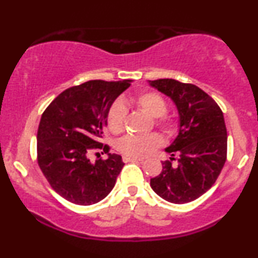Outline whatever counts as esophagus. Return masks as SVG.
<instances>
[{"label": "esophagus", "mask_w": 258, "mask_h": 258, "mask_svg": "<svg viewBox=\"0 0 258 258\" xmlns=\"http://www.w3.org/2000/svg\"><path fill=\"white\" fill-rule=\"evenodd\" d=\"M125 162H143L144 159H138V158H130V156H125L123 158Z\"/></svg>", "instance_id": "esophagus-1"}]
</instances>
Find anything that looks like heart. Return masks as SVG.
Instances as JSON below:
<instances>
[{"mask_svg": "<svg viewBox=\"0 0 258 258\" xmlns=\"http://www.w3.org/2000/svg\"><path fill=\"white\" fill-rule=\"evenodd\" d=\"M136 105L141 110L147 112L149 116L156 117V123L165 131L172 130V122L165 116L167 110V104L165 99L155 92H143L135 98ZM127 110L122 103H115L108 112V128L114 135L123 131L125 127ZM162 139L156 133H150L147 136H125L120 139L119 150L123 155L130 158H143L149 155L156 148L161 146Z\"/></svg>", "mask_w": 258, "mask_h": 258, "instance_id": "obj_1", "label": "heart"}]
</instances>
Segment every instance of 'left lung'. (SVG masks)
<instances>
[{
	"mask_svg": "<svg viewBox=\"0 0 258 258\" xmlns=\"http://www.w3.org/2000/svg\"><path fill=\"white\" fill-rule=\"evenodd\" d=\"M170 97L179 116L178 135L166 152L162 171L150 179V186L168 203H190L206 193L220 176L227 159V128L223 112L198 86L173 79L148 81ZM178 155L173 165L174 155Z\"/></svg>",
	"mask_w": 258,
	"mask_h": 258,
	"instance_id": "obj_1",
	"label": "left lung"
}]
</instances>
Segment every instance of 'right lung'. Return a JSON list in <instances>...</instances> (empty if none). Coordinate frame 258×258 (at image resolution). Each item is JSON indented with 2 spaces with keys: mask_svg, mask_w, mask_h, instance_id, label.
<instances>
[{
  "mask_svg": "<svg viewBox=\"0 0 258 258\" xmlns=\"http://www.w3.org/2000/svg\"><path fill=\"white\" fill-rule=\"evenodd\" d=\"M131 82L92 80L74 86L61 92L41 116L38 166L52 188L70 203L93 205L114 188L125 164L120 155L109 153L100 138L112 103ZM100 149L108 159L92 163L90 152Z\"/></svg>",
  "mask_w": 258,
  "mask_h": 258,
  "instance_id": "obj_1",
  "label": "right lung"
}]
</instances>
